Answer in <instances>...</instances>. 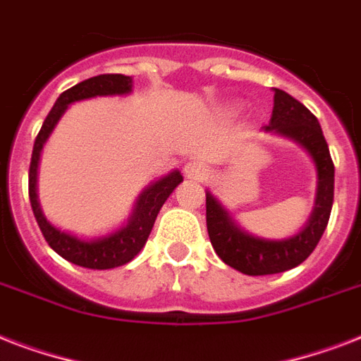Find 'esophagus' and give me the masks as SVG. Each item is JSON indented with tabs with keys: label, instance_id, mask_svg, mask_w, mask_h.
<instances>
[{
	"label": "esophagus",
	"instance_id": "obj_1",
	"mask_svg": "<svg viewBox=\"0 0 361 361\" xmlns=\"http://www.w3.org/2000/svg\"><path fill=\"white\" fill-rule=\"evenodd\" d=\"M183 174H185L189 180H202L204 176L208 174V166L204 163H200V161H191V163L185 164Z\"/></svg>",
	"mask_w": 361,
	"mask_h": 361
}]
</instances>
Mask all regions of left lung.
Returning a JSON list of instances; mask_svg holds the SVG:
<instances>
[{"label":"left lung","mask_w":361,"mask_h":361,"mask_svg":"<svg viewBox=\"0 0 361 361\" xmlns=\"http://www.w3.org/2000/svg\"><path fill=\"white\" fill-rule=\"evenodd\" d=\"M274 92V112L264 133L288 138L309 153L317 169V195L302 231L283 240H266L243 231L225 206L206 191L209 241L223 262L245 275L281 274L300 266L324 234L334 204V163L319 120L286 92L277 87Z\"/></svg>","instance_id":"left-lung-1"}]
</instances>
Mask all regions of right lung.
<instances>
[{
	"label": "right lung",
	"instance_id": "1",
	"mask_svg": "<svg viewBox=\"0 0 361 361\" xmlns=\"http://www.w3.org/2000/svg\"><path fill=\"white\" fill-rule=\"evenodd\" d=\"M130 92H133V78L125 75H99L76 84L59 95L52 110L48 112L47 120L42 123L35 144H33L30 164V202L37 225L41 228L44 240L48 241V245L52 247L59 257H63L65 260L82 266V268L112 269L130 262L142 251V247L146 245L153 223L157 219L159 209L163 208L166 198L183 181L180 170H172L170 174L149 183L136 198L135 208H133V214L129 215L127 223L106 236L84 240V238H78L71 232L54 226L42 214L41 204L37 200L39 159H41L42 146L47 144L48 136L52 135V130L56 129L65 110L69 109V104L78 103V101L93 97H110V95H129Z\"/></svg>",
	"mask_w": 361,
	"mask_h": 361
}]
</instances>
